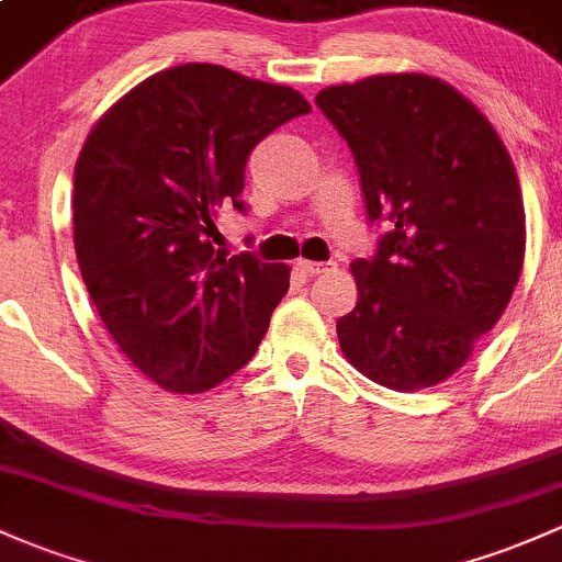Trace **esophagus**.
Here are the masks:
<instances>
[{
  "label": "esophagus",
  "mask_w": 562,
  "mask_h": 562,
  "mask_svg": "<svg viewBox=\"0 0 562 562\" xmlns=\"http://www.w3.org/2000/svg\"><path fill=\"white\" fill-rule=\"evenodd\" d=\"M297 268L307 276H324V273H329V270H335L337 265L335 262H311V259H300Z\"/></svg>",
  "instance_id": "1"
}]
</instances>
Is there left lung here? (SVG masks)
Returning a JSON list of instances; mask_svg holds the SVG:
<instances>
[{
    "mask_svg": "<svg viewBox=\"0 0 562 562\" xmlns=\"http://www.w3.org/2000/svg\"><path fill=\"white\" fill-rule=\"evenodd\" d=\"M346 138L375 255L351 265L359 300L337 318L348 361L394 391L442 383L496 327L525 257L509 153L469 99L426 75H378L316 95Z\"/></svg>",
    "mask_w": 562,
    "mask_h": 562,
    "instance_id": "obj_1",
    "label": "left lung"
}]
</instances>
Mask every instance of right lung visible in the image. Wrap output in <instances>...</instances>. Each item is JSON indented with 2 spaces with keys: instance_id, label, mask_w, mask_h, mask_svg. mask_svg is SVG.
Masks as SVG:
<instances>
[{
  "instance_id": "1",
  "label": "right lung",
  "mask_w": 562,
  "mask_h": 562,
  "mask_svg": "<svg viewBox=\"0 0 562 562\" xmlns=\"http://www.w3.org/2000/svg\"><path fill=\"white\" fill-rule=\"evenodd\" d=\"M311 104L214 64L158 71L90 131L75 166V249L120 351L160 389L201 394L238 372L289 268L216 249L220 209L246 214L244 168Z\"/></svg>"
}]
</instances>
